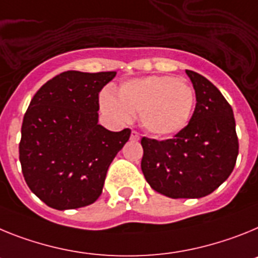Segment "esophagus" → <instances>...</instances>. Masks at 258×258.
<instances>
[{
  "instance_id": "esophagus-1",
  "label": "esophagus",
  "mask_w": 258,
  "mask_h": 258,
  "mask_svg": "<svg viewBox=\"0 0 258 258\" xmlns=\"http://www.w3.org/2000/svg\"><path fill=\"white\" fill-rule=\"evenodd\" d=\"M131 139L132 140H139L140 139V134L138 131H132L131 132Z\"/></svg>"
}]
</instances>
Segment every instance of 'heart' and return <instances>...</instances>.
I'll return each mask as SVG.
<instances>
[{
    "instance_id": "b5f03b06",
    "label": "heart",
    "mask_w": 258,
    "mask_h": 258,
    "mask_svg": "<svg viewBox=\"0 0 258 258\" xmlns=\"http://www.w3.org/2000/svg\"><path fill=\"white\" fill-rule=\"evenodd\" d=\"M104 113L120 122L140 114L143 127L152 135L166 138L187 126L195 105V91L183 78L152 75L126 82L118 91L102 93Z\"/></svg>"
}]
</instances>
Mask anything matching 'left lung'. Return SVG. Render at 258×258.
<instances>
[{
    "instance_id": "8db88e82",
    "label": "left lung",
    "mask_w": 258,
    "mask_h": 258,
    "mask_svg": "<svg viewBox=\"0 0 258 258\" xmlns=\"http://www.w3.org/2000/svg\"><path fill=\"white\" fill-rule=\"evenodd\" d=\"M196 107L172 139H142V170L154 191L171 199H200L230 176L239 153L235 118L222 93L200 74L185 70Z\"/></svg>"
}]
</instances>
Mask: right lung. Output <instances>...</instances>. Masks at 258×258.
I'll list each match as a JSON object with an SVG mask.
<instances>
[{
  "label": "right lung",
  "instance_id": "right-lung-1",
  "mask_svg": "<svg viewBox=\"0 0 258 258\" xmlns=\"http://www.w3.org/2000/svg\"><path fill=\"white\" fill-rule=\"evenodd\" d=\"M115 71H64L36 92L22 124L19 160L24 180L48 207L78 209L102 194L111 161L131 130L98 124V93Z\"/></svg>",
  "mask_w": 258,
  "mask_h": 258
}]
</instances>
